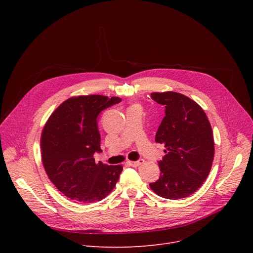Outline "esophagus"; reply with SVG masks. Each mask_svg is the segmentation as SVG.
Returning <instances> with one entry per match:
<instances>
[{
	"label": "esophagus",
	"instance_id": "34e87169",
	"mask_svg": "<svg viewBox=\"0 0 253 253\" xmlns=\"http://www.w3.org/2000/svg\"><path fill=\"white\" fill-rule=\"evenodd\" d=\"M143 162H144L143 159H139V160H137V161H129L128 164H129L130 166H132V167H137V166H139L140 164H142Z\"/></svg>",
	"mask_w": 253,
	"mask_h": 253
}]
</instances>
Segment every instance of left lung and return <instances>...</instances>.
I'll list each match as a JSON object with an SVG mask.
<instances>
[{
    "label": "left lung",
    "instance_id": "1",
    "mask_svg": "<svg viewBox=\"0 0 253 253\" xmlns=\"http://www.w3.org/2000/svg\"><path fill=\"white\" fill-rule=\"evenodd\" d=\"M151 97L165 106V117L155 140L166 150L158 161L161 174L150 183L160 197L170 200L187 198L207 178L214 157L212 128L202 108L176 92L152 93Z\"/></svg>",
    "mask_w": 253,
    "mask_h": 253
}]
</instances>
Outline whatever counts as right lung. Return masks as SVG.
Wrapping results in <instances>:
<instances>
[{
  "mask_svg": "<svg viewBox=\"0 0 253 253\" xmlns=\"http://www.w3.org/2000/svg\"><path fill=\"white\" fill-rule=\"evenodd\" d=\"M121 101L119 97H72L54 111L43 129L42 161L53 184L77 202L92 203L108 196L123 170L121 165L95 163L101 153L97 119Z\"/></svg>",
  "mask_w": 253,
  "mask_h": 253,
  "instance_id": "add662e5",
  "label": "right lung"
}]
</instances>
